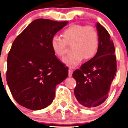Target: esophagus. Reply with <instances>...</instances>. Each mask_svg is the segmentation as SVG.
I'll use <instances>...</instances> for the list:
<instances>
[{
  "label": "esophagus",
  "mask_w": 128,
  "mask_h": 128,
  "mask_svg": "<svg viewBox=\"0 0 128 128\" xmlns=\"http://www.w3.org/2000/svg\"><path fill=\"white\" fill-rule=\"evenodd\" d=\"M72 74H73V70L72 68H68V76H72Z\"/></svg>",
  "instance_id": "esophagus-1"
}]
</instances>
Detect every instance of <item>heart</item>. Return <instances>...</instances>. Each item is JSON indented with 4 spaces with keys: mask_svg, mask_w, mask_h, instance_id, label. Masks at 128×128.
<instances>
[{
    "mask_svg": "<svg viewBox=\"0 0 128 128\" xmlns=\"http://www.w3.org/2000/svg\"><path fill=\"white\" fill-rule=\"evenodd\" d=\"M63 39L54 36L51 40V46L54 53L61 57L65 53L67 44L72 45V53L62 60L68 66L75 67L84 60H89L95 56L99 47V37L92 26L72 24L62 32Z\"/></svg>",
    "mask_w": 128,
    "mask_h": 128,
    "instance_id": "obj_1",
    "label": "heart"
}]
</instances>
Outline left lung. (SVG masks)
<instances>
[{"instance_id": "8db88e82", "label": "left lung", "mask_w": 128, "mask_h": 128, "mask_svg": "<svg viewBox=\"0 0 128 128\" xmlns=\"http://www.w3.org/2000/svg\"><path fill=\"white\" fill-rule=\"evenodd\" d=\"M96 26L99 37L98 53L72 74L76 82L75 98L80 104L88 108L97 107L106 100L116 73L113 41L107 30L100 23L97 22Z\"/></svg>"}]
</instances>
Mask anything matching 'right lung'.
<instances>
[{"instance_id": "right-lung-1", "label": "right lung", "mask_w": 128, "mask_h": 128, "mask_svg": "<svg viewBox=\"0 0 128 128\" xmlns=\"http://www.w3.org/2000/svg\"><path fill=\"white\" fill-rule=\"evenodd\" d=\"M68 21H33L14 40L7 58L6 82L19 104L41 110L50 105L57 84L68 76V68L58 60L52 37Z\"/></svg>"}]
</instances>
